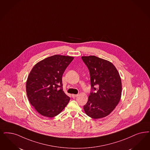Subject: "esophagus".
<instances>
[{
	"label": "esophagus",
	"mask_w": 150,
	"mask_h": 150,
	"mask_svg": "<svg viewBox=\"0 0 150 150\" xmlns=\"http://www.w3.org/2000/svg\"><path fill=\"white\" fill-rule=\"evenodd\" d=\"M76 96H78L77 94H72V97L73 98H75Z\"/></svg>",
	"instance_id": "esophagus-1"
}]
</instances>
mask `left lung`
Wrapping results in <instances>:
<instances>
[{
  "mask_svg": "<svg viewBox=\"0 0 150 150\" xmlns=\"http://www.w3.org/2000/svg\"><path fill=\"white\" fill-rule=\"evenodd\" d=\"M90 72L91 89L86 104L85 113L94 119L104 118L110 114L120 102L122 81L114 65L96 56H82Z\"/></svg>",
  "mask_w": 150,
  "mask_h": 150,
  "instance_id": "1",
  "label": "left lung"
}]
</instances>
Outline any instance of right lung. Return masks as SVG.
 <instances>
[{"label": "right lung", "mask_w": 150, "mask_h": 150, "mask_svg": "<svg viewBox=\"0 0 150 150\" xmlns=\"http://www.w3.org/2000/svg\"><path fill=\"white\" fill-rule=\"evenodd\" d=\"M74 57L56 54L37 63L27 78L26 92L31 105L43 116L52 118L70 101L62 89V76Z\"/></svg>", "instance_id": "add662e5"}]
</instances>
